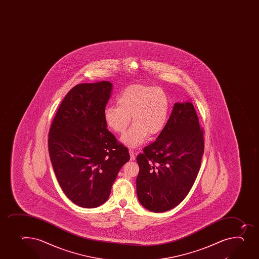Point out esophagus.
Returning <instances> with one entry per match:
<instances>
[{"label": "esophagus", "mask_w": 259, "mask_h": 259, "mask_svg": "<svg viewBox=\"0 0 259 259\" xmlns=\"http://www.w3.org/2000/svg\"><path fill=\"white\" fill-rule=\"evenodd\" d=\"M129 154H130V156H131V160H134L135 159V154H134V151L133 149H129Z\"/></svg>", "instance_id": "34e87169"}]
</instances>
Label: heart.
<instances>
[{
    "instance_id": "heart-1",
    "label": "heart",
    "mask_w": 259,
    "mask_h": 259,
    "mask_svg": "<svg viewBox=\"0 0 259 259\" xmlns=\"http://www.w3.org/2000/svg\"><path fill=\"white\" fill-rule=\"evenodd\" d=\"M116 103V105L105 107L104 120L113 132L122 134L133 115L134 125L120 139L128 147L139 146L148 135L159 134L166 123L169 101L166 93L160 88L130 85L118 95Z\"/></svg>"
}]
</instances>
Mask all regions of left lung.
Instances as JSON below:
<instances>
[{"label":"left lung","instance_id":"8db88e82","mask_svg":"<svg viewBox=\"0 0 259 259\" xmlns=\"http://www.w3.org/2000/svg\"><path fill=\"white\" fill-rule=\"evenodd\" d=\"M204 153L203 129L192 103H176L156 140L137 157L139 202L165 212L184 200L194 184Z\"/></svg>","mask_w":259,"mask_h":259}]
</instances>
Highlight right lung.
<instances>
[{
	"label": "right lung",
	"mask_w": 259,
	"mask_h": 259,
	"mask_svg": "<svg viewBox=\"0 0 259 259\" xmlns=\"http://www.w3.org/2000/svg\"><path fill=\"white\" fill-rule=\"evenodd\" d=\"M111 90L108 81L76 85L62 100L50 128L55 174L66 196L79 207L103 204L118 172L130 159L127 148L118 143L104 120Z\"/></svg>",
	"instance_id": "right-lung-1"
}]
</instances>
